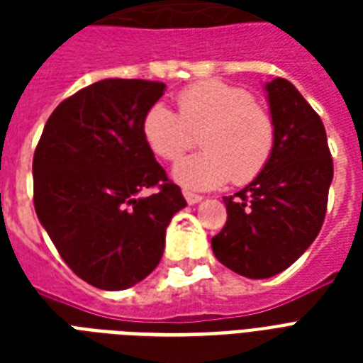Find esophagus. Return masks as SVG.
<instances>
[{
  "instance_id": "34e87169",
  "label": "esophagus",
  "mask_w": 363,
  "mask_h": 363,
  "mask_svg": "<svg viewBox=\"0 0 363 363\" xmlns=\"http://www.w3.org/2000/svg\"><path fill=\"white\" fill-rule=\"evenodd\" d=\"M182 196H184V199H186L188 201V205H196V203H199V201H201V196H199V194H194V192H190V190H184V192H182Z\"/></svg>"
}]
</instances>
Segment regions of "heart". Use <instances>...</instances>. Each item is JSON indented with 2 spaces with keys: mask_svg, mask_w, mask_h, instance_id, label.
<instances>
[{
  "mask_svg": "<svg viewBox=\"0 0 363 363\" xmlns=\"http://www.w3.org/2000/svg\"><path fill=\"white\" fill-rule=\"evenodd\" d=\"M179 115L165 104L150 105L143 116V139L158 158L175 162L199 131L201 152L181 160L173 175L188 188H215L232 179L247 184L264 171L275 150V121L247 88L198 81L177 94Z\"/></svg>",
  "mask_w": 363,
  "mask_h": 363,
  "instance_id": "1",
  "label": "heart"
}]
</instances>
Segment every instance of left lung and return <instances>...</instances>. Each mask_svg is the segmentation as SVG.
I'll return each mask as SVG.
<instances>
[{"instance_id":"1","label":"left lung","mask_w":363,"mask_h":363,"mask_svg":"<svg viewBox=\"0 0 363 363\" xmlns=\"http://www.w3.org/2000/svg\"><path fill=\"white\" fill-rule=\"evenodd\" d=\"M275 121V150L248 186L224 198L228 220L211 247L228 269L269 279L296 262L324 224L333 160L320 116L298 88L265 84Z\"/></svg>"}]
</instances>
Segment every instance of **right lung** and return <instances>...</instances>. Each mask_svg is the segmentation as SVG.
Masks as SVG:
<instances>
[{"label": "right lung", "instance_id": "add662e5", "mask_svg": "<svg viewBox=\"0 0 363 363\" xmlns=\"http://www.w3.org/2000/svg\"><path fill=\"white\" fill-rule=\"evenodd\" d=\"M164 90L143 79L94 82L54 109L33 154L37 218L71 271L101 290L150 275L186 207L143 139V116Z\"/></svg>", "mask_w": 363, "mask_h": 363}]
</instances>
